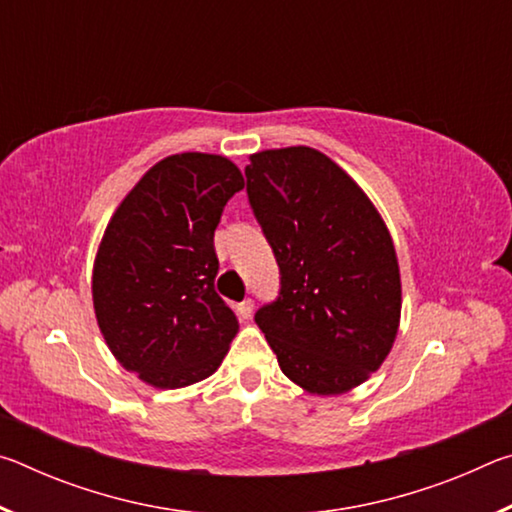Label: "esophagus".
<instances>
[{"label": "esophagus", "instance_id": "obj_1", "mask_svg": "<svg viewBox=\"0 0 512 512\" xmlns=\"http://www.w3.org/2000/svg\"><path fill=\"white\" fill-rule=\"evenodd\" d=\"M253 300H250V298H246L244 302H239V305H237V314H239V318H250V316H253Z\"/></svg>", "mask_w": 512, "mask_h": 512}]
</instances>
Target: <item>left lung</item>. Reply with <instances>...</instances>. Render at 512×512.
Returning a JSON list of instances; mask_svg holds the SVG:
<instances>
[{
	"mask_svg": "<svg viewBox=\"0 0 512 512\" xmlns=\"http://www.w3.org/2000/svg\"><path fill=\"white\" fill-rule=\"evenodd\" d=\"M246 178L280 266V296L255 323L293 384L352 391L384 363L400 327L391 232L348 173L309 146L250 155Z\"/></svg>",
	"mask_w": 512,
	"mask_h": 512,
	"instance_id": "1",
	"label": "left lung"
}]
</instances>
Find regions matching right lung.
Masks as SVG:
<instances>
[{
    "instance_id": "obj_1",
    "label": "right lung",
    "mask_w": 512,
    "mask_h": 512,
    "mask_svg": "<svg viewBox=\"0 0 512 512\" xmlns=\"http://www.w3.org/2000/svg\"><path fill=\"white\" fill-rule=\"evenodd\" d=\"M244 185L223 155H169L144 173L103 232L94 314L115 359L146 384L183 388L210 377L239 332L214 289V230Z\"/></svg>"
}]
</instances>
